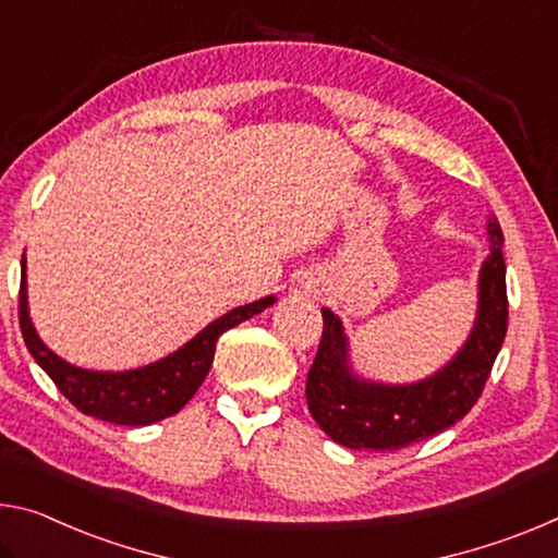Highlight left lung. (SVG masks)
Listing matches in <instances>:
<instances>
[{"instance_id": "8db88e82", "label": "left lung", "mask_w": 558, "mask_h": 558, "mask_svg": "<svg viewBox=\"0 0 558 558\" xmlns=\"http://www.w3.org/2000/svg\"><path fill=\"white\" fill-rule=\"evenodd\" d=\"M489 255L480 270V303L470 338L435 375L410 385H387L352 373L342 320L323 307V340L307 373L305 397L327 437L348 449L395 452L435 437L480 400L507 335V265L497 218L486 223Z\"/></svg>"}]
</instances>
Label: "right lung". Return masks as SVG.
I'll use <instances>...</instances> for the list:
<instances>
[{
    "instance_id": "add662e5",
    "label": "right lung",
    "mask_w": 558,
    "mask_h": 558,
    "mask_svg": "<svg viewBox=\"0 0 558 558\" xmlns=\"http://www.w3.org/2000/svg\"><path fill=\"white\" fill-rule=\"evenodd\" d=\"M276 303V295L260 298L255 303L233 307L218 320L203 327L171 355L151 362L146 367L123 369V373H101V369L76 367L51 352L34 330L29 317V298H26V258H22V288H20V325L26 350L37 360L59 392L72 402L78 412L88 417L126 424V427H146L181 412L185 402L196 395L214 365L216 342L231 327L241 325L247 317L263 313Z\"/></svg>"
}]
</instances>
